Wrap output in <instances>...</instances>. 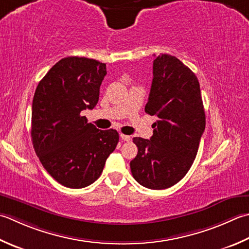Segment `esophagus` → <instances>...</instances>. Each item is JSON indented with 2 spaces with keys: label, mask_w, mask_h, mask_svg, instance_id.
Wrapping results in <instances>:
<instances>
[{
  "label": "esophagus",
  "mask_w": 249,
  "mask_h": 249,
  "mask_svg": "<svg viewBox=\"0 0 249 249\" xmlns=\"http://www.w3.org/2000/svg\"><path fill=\"white\" fill-rule=\"evenodd\" d=\"M120 137L123 139L124 141H130L131 140V137L130 136H128V135H124V134H121L120 135Z\"/></svg>",
  "instance_id": "34e87169"
}]
</instances>
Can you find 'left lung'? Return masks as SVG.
Masks as SVG:
<instances>
[{"label":"left lung","mask_w":249,"mask_h":249,"mask_svg":"<svg viewBox=\"0 0 249 249\" xmlns=\"http://www.w3.org/2000/svg\"><path fill=\"white\" fill-rule=\"evenodd\" d=\"M144 111L159 120L153 124L150 140L133 139L138 153L130 162L131 174L145 188L167 189L191 168L205 130V111L196 75L175 56H158Z\"/></svg>","instance_id":"obj_1"}]
</instances>
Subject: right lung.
Returning <instances> with one entry per match:
<instances>
[{
  "label": "right lung",
  "mask_w": 249,
  "mask_h": 249,
  "mask_svg": "<svg viewBox=\"0 0 249 249\" xmlns=\"http://www.w3.org/2000/svg\"><path fill=\"white\" fill-rule=\"evenodd\" d=\"M106 63L85 57L58 61L38 83L32 102L33 148L47 173L62 186L95 182L119 142L115 129L100 130L81 112L99 99Z\"/></svg>",
  "instance_id": "right-lung-1"
}]
</instances>
